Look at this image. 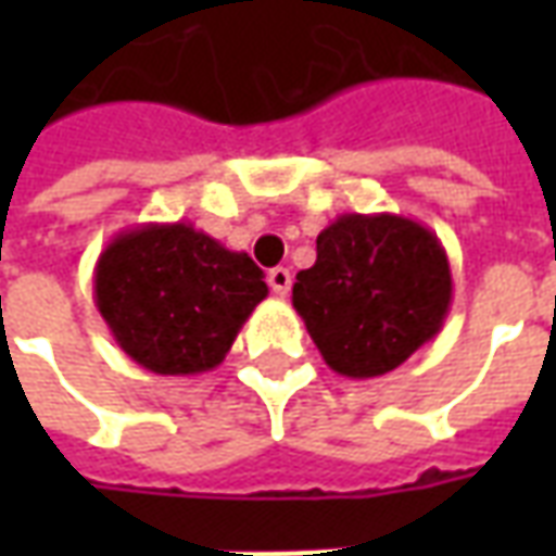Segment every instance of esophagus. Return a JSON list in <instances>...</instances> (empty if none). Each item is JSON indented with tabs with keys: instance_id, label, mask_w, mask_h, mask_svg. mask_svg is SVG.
Segmentation results:
<instances>
[{
	"instance_id": "34e87169",
	"label": "esophagus",
	"mask_w": 556,
	"mask_h": 556,
	"mask_svg": "<svg viewBox=\"0 0 556 556\" xmlns=\"http://www.w3.org/2000/svg\"><path fill=\"white\" fill-rule=\"evenodd\" d=\"M267 286H270V291H274L277 298H286L291 289L289 267H274V270H267Z\"/></svg>"
}]
</instances>
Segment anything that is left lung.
Here are the masks:
<instances>
[{"mask_svg":"<svg viewBox=\"0 0 556 556\" xmlns=\"http://www.w3.org/2000/svg\"><path fill=\"white\" fill-rule=\"evenodd\" d=\"M291 303L333 372L381 378L441 333L453 303L450 258L417 219L342 214L318 235Z\"/></svg>","mask_w":556,"mask_h":556,"instance_id":"left-lung-1","label":"left lung"}]
</instances>
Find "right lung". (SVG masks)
I'll return each instance as SVG.
<instances>
[{
    "instance_id": "add662e5",
    "label": "right lung",
    "mask_w": 556,
    "mask_h": 556,
    "mask_svg": "<svg viewBox=\"0 0 556 556\" xmlns=\"http://www.w3.org/2000/svg\"><path fill=\"white\" fill-rule=\"evenodd\" d=\"M265 298L250 255L181 219L118 231L94 265V306L115 345L154 375L217 369Z\"/></svg>"
}]
</instances>
